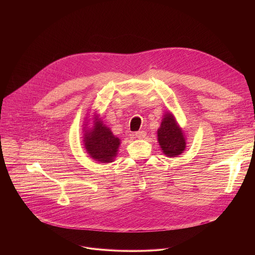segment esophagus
Masks as SVG:
<instances>
[{
	"label": "esophagus",
	"mask_w": 255,
	"mask_h": 255,
	"mask_svg": "<svg viewBox=\"0 0 255 255\" xmlns=\"http://www.w3.org/2000/svg\"><path fill=\"white\" fill-rule=\"evenodd\" d=\"M145 136H146V132L145 131H138L134 134V137L138 138V139H143Z\"/></svg>",
	"instance_id": "34e87169"
}]
</instances>
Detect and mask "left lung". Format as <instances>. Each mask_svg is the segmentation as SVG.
I'll use <instances>...</instances> for the list:
<instances>
[{
  "instance_id": "obj_1",
  "label": "left lung",
  "mask_w": 255,
  "mask_h": 255,
  "mask_svg": "<svg viewBox=\"0 0 255 255\" xmlns=\"http://www.w3.org/2000/svg\"><path fill=\"white\" fill-rule=\"evenodd\" d=\"M157 139L162 152L169 157H176L186 149L185 133L178 126L175 118L170 112L164 114L159 129Z\"/></svg>"
}]
</instances>
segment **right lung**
Returning a JSON list of instances; mask_svg holds the SVG:
<instances>
[{
	"label": "right lung",
	"instance_id": "add662e5",
	"mask_svg": "<svg viewBox=\"0 0 255 255\" xmlns=\"http://www.w3.org/2000/svg\"><path fill=\"white\" fill-rule=\"evenodd\" d=\"M94 116L93 128L86 130L84 135L85 148L93 159L102 163L112 162L118 153L120 139L103 124L98 115Z\"/></svg>",
	"mask_w": 255,
	"mask_h": 255
}]
</instances>
